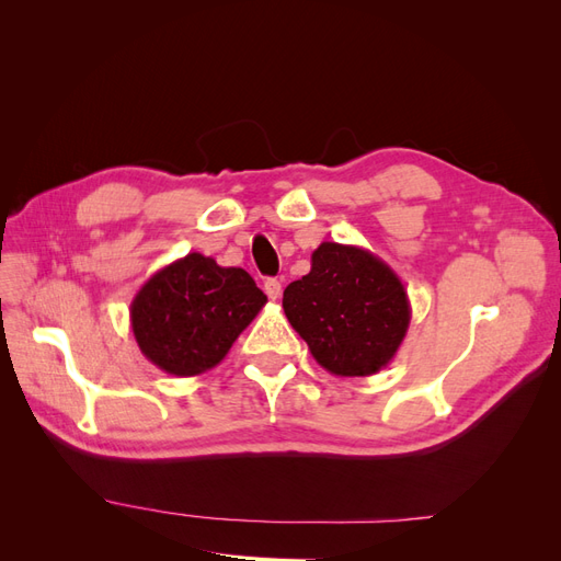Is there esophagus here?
Listing matches in <instances>:
<instances>
[{"mask_svg": "<svg viewBox=\"0 0 561 561\" xmlns=\"http://www.w3.org/2000/svg\"><path fill=\"white\" fill-rule=\"evenodd\" d=\"M264 293L268 295V299H278L280 293H283V283L278 278H266L264 280Z\"/></svg>", "mask_w": 561, "mask_h": 561, "instance_id": "esophagus-1", "label": "esophagus"}]
</instances>
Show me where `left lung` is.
<instances>
[{
    "mask_svg": "<svg viewBox=\"0 0 561 561\" xmlns=\"http://www.w3.org/2000/svg\"><path fill=\"white\" fill-rule=\"evenodd\" d=\"M283 311L334 377L377 375L402 344L412 320L398 274L358 245L320 243L311 271L283 293Z\"/></svg>",
    "mask_w": 561,
    "mask_h": 561,
    "instance_id": "obj_1",
    "label": "left lung"
}]
</instances>
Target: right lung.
<instances>
[{
    "mask_svg": "<svg viewBox=\"0 0 561 561\" xmlns=\"http://www.w3.org/2000/svg\"><path fill=\"white\" fill-rule=\"evenodd\" d=\"M266 295L239 266L190 252L159 268L130 301V328L149 363L196 377L225 360Z\"/></svg>",
    "mask_w": 561,
    "mask_h": 561,
    "instance_id": "add662e5",
    "label": "right lung"
}]
</instances>
